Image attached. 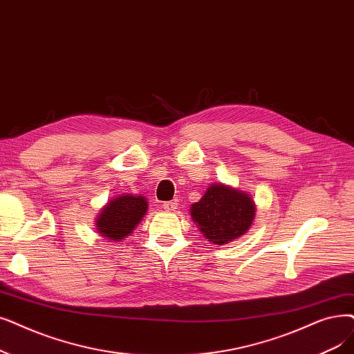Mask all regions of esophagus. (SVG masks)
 I'll return each mask as SVG.
<instances>
[{"instance_id":"34e87169","label":"esophagus","mask_w":354,"mask_h":354,"mask_svg":"<svg viewBox=\"0 0 354 354\" xmlns=\"http://www.w3.org/2000/svg\"><path fill=\"white\" fill-rule=\"evenodd\" d=\"M163 208H165L166 211H169V212L176 211V208H178V201H167V203H163Z\"/></svg>"}]
</instances>
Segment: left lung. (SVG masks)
I'll list each match as a JSON object with an SVG mask.
<instances>
[{"instance_id": "8db88e82", "label": "left lung", "mask_w": 354, "mask_h": 354, "mask_svg": "<svg viewBox=\"0 0 354 354\" xmlns=\"http://www.w3.org/2000/svg\"><path fill=\"white\" fill-rule=\"evenodd\" d=\"M254 203L243 191L211 185L198 203L192 204V220L199 225L208 241L227 244L243 236L254 218Z\"/></svg>"}]
</instances>
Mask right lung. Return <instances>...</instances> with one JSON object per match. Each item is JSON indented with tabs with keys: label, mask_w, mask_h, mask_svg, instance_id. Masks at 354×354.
I'll use <instances>...</instances> for the list:
<instances>
[{
	"label": "right lung",
	"mask_w": 354,
	"mask_h": 354,
	"mask_svg": "<svg viewBox=\"0 0 354 354\" xmlns=\"http://www.w3.org/2000/svg\"><path fill=\"white\" fill-rule=\"evenodd\" d=\"M146 211V198L121 195L102 208L97 220V228L104 237L120 241L133 232Z\"/></svg>",
	"instance_id": "1"
}]
</instances>
